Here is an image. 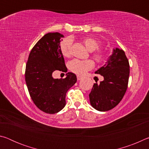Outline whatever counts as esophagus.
I'll return each instance as SVG.
<instances>
[{"instance_id":"obj_1","label":"esophagus","mask_w":149,"mask_h":149,"mask_svg":"<svg viewBox=\"0 0 149 149\" xmlns=\"http://www.w3.org/2000/svg\"><path fill=\"white\" fill-rule=\"evenodd\" d=\"M83 78V77H81V76H80V75H77V80H81Z\"/></svg>"}]
</instances>
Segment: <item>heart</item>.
I'll return each mask as SVG.
<instances>
[{
  "label": "heart",
  "mask_w": 149,
  "mask_h": 149,
  "mask_svg": "<svg viewBox=\"0 0 149 149\" xmlns=\"http://www.w3.org/2000/svg\"><path fill=\"white\" fill-rule=\"evenodd\" d=\"M83 43L89 52H93L99 49V42L97 39L92 37H85L82 39ZM72 41L69 38L63 40L60 42V49L62 54L64 57L70 56L71 53ZM93 58L97 62H102L104 59V54L101 50L96 52L93 54ZM94 67V62L91 60H80L77 59L72 60L68 63V68L72 72L78 75H84L87 71L91 70Z\"/></svg>",
  "instance_id": "heart-1"
}]
</instances>
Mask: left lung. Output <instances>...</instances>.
Segmentation results:
<instances>
[{
    "label": "left lung",
    "mask_w": 149,
    "mask_h": 149,
    "mask_svg": "<svg viewBox=\"0 0 149 149\" xmlns=\"http://www.w3.org/2000/svg\"><path fill=\"white\" fill-rule=\"evenodd\" d=\"M95 73L102 75L104 80L93 85L89 95L90 104L100 112L112 109L122 100L127 88L130 64L124 51L113 49L105 64Z\"/></svg>",
    "instance_id": "left-lung-1"
}]
</instances>
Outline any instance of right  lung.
Masks as SVG:
<instances>
[{
  "label": "right lung",
  "instance_id": "add662e5",
  "mask_svg": "<svg viewBox=\"0 0 149 149\" xmlns=\"http://www.w3.org/2000/svg\"><path fill=\"white\" fill-rule=\"evenodd\" d=\"M64 37L58 32L45 34L32 49L26 64L25 77L30 97L37 108L48 114L64 108L66 93L77 81L72 72L67 73L64 79L52 77L56 70L68 71L60 49Z\"/></svg>",
  "mask_w": 149,
  "mask_h": 149
}]
</instances>
